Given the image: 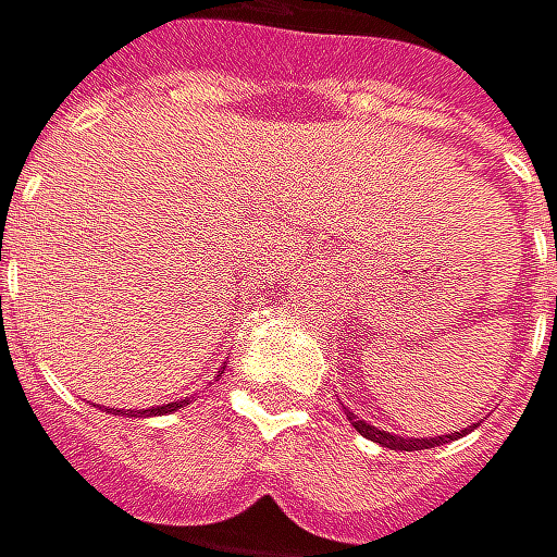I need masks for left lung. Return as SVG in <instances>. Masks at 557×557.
<instances>
[{"label":"left lung","mask_w":557,"mask_h":557,"mask_svg":"<svg viewBox=\"0 0 557 557\" xmlns=\"http://www.w3.org/2000/svg\"><path fill=\"white\" fill-rule=\"evenodd\" d=\"M346 418H349V424L362 434V437H369V441H375V444H382V447H388V450H428V447H437V444H444V441H457V437H463V431H454L450 437H431V441H405V437H398V434H388V431H379V428H372V424H366V421H359L349 408H346Z\"/></svg>","instance_id":"8db88e82"}]
</instances>
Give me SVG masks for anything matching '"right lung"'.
I'll use <instances>...</instances> for the list:
<instances>
[{"mask_svg": "<svg viewBox=\"0 0 557 557\" xmlns=\"http://www.w3.org/2000/svg\"><path fill=\"white\" fill-rule=\"evenodd\" d=\"M182 405H188V401H172V405L149 408V411H129V418H139V414H169V411H175V408H182ZM120 414H123V411H120Z\"/></svg>", "mask_w": 557, "mask_h": 557, "instance_id": "1", "label": "right lung"}]
</instances>
